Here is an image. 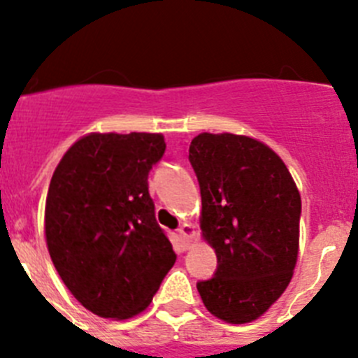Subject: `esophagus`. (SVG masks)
<instances>
[{"label": "esophagus", "instance_id": "esophagus-1", "mask_svg": "<svg viewBox=\"0 0 358 358\" xmlns=\"http://www.w3.org/2000/svg\"><path fill=\"white\" fill-rule=\"evenodd\" d=\"M177 231H179V235H181V238L185 240L186 248H188V243L192 242V238H194V236H195V227L192 226V224L185 222Z\"/></svg>", "mask_w": 358, "mask_h": 358}]
</instances>
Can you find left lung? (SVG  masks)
I'll return each instance as SVG.
<instances>
[{"mask_svg":"<svg viewBox=\"0 0 358 358\" xmlns=\"http://www.w3.org/2000/svg\"><path fill=\"white\" fill-rule=\"evenodd\" d=\"M201 186V235L217 273L199 281L210 314L256 321L285 292L299 252L301 195L287 164L251 136L201 132L189 145Z\"/></svg>","mask_w":358,"mask_h":358,"instance_id":"left-lung-1","label":"left lung"}]
</instances>
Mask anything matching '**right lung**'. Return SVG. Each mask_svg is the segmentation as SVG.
Here are the masks:
<instances>
[{"instance_id":"right-lung-1","label":"right lung","mask_w":358,"mask_h":358,"mask_svg":"<svg viewBox=\"0 0 358 358\" xmlns=\"http://www.w3.org/2000/svg\"><path fill=\"white\" fill-rule=\"evenodd\" d=\"M164 148L159 132H90L52 176L48 252L69 292L100 317L141 314L176 264L148 194V172Z\"/></svg>"}]
</instances>
